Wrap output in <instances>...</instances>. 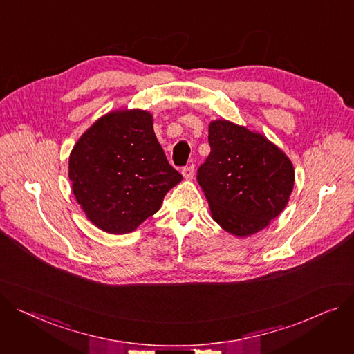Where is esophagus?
<instances>
[{"label":"esophagus","instance_id":"esophagus-1","mask_svg":"<svg viewBox=\"0 0 354 354\" xmlns=\"http://www.w3.org/2000/svg\"><path fill=\"white\" fill-rule=\"evenodd\" d=\"M182 175H183L186 179H192L194 175H195V167H194V163H192V165H187V167H185V168L182 169Z\"/></svg>","mask_w":354,"mask_h":354}]
</instances>
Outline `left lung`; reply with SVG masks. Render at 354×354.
<instances>
[{
    "instance_id": "8db88e82",
    "label": "left lung",
    "mask_w": 354,
    "mask_h": 354,
    "mask_svg": "<svg viewBox=\"0 0 354 354\" xmlns=\"http://www.w3.org/2000/svg\"><path fill=\"white\" fill-rule=\"evenodd\" d=\"M207 139L210 153L196 179L212 218L242 238L262 230L289 202L292 162L263 135L225 120L210 122Z\"/></svg>"
}]
</instances>
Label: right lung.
Returning <instances> with one entry per match:
<instances>
[{
	"instance_id": "add662e5",
	"label": "right lung",
	"mask_w": 354,
	"mask_h": 354,
	"mask_svg": "<svg viewBox=\"0 0 354 354\" xmlns=\"http://www.w3.org/2000/svg\"><path fill=\"white\" fill-rule=\"evenodd\" d=\"M69 179L86 218L108 233H128L159 210L182 180L153 132L152 115L111 112L93 124L69 156Z\"/></svg>"
}]
</instances>
